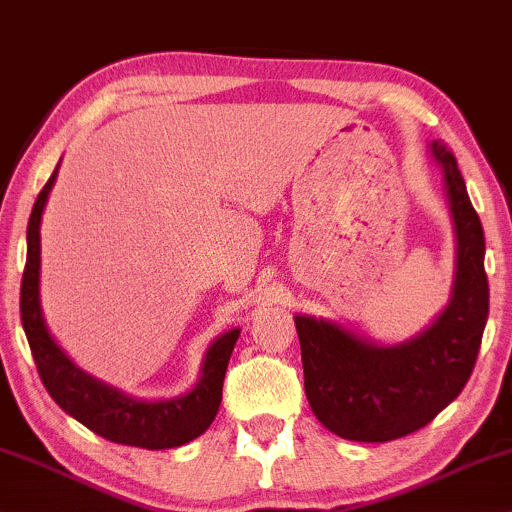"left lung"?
<instances>
[{
  "instance_id": "1",
  "label": "left lung",
  "mask_w": 512,
  "mask_h": 512,
  "mask_svg": "<svg viewBox=\"0 0 512 512\" xmlns=\"http://www.w3.org/2000/svg\"><path fill=\"white\" fill-rule=\"evenodd\" d=\"M430 153L444 172L458 245L454 290L435 323L385 347L333 321L295 316L309 406L328 430L352 442H390L425 428L461 394L482 345L489 316L482 222L454 153L439 141Z\"/></svg>"
}]
</instances>
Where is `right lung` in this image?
Returning <instances> with one entry per match:
<instances>
[{
  "label": "right lung",
  "instance_id": "right-lung-1",
  "mask_svg": "<svg viewBox=\"0 0 512 512\" xmlns=\"http://www.w3.org/2000/svg\"><path fill=\"white\" fill-rule=\"evenodd\" d=\"M58 165L32 205L28 222V257L21 281V321L30 342L32 359L51 399L68 416L80 420L103 439L141 449H172L203 435L222 404L226 366L238 340V328L219 335L205 352L196 387L184 397L165 401H139L101 383L77 368L56 345L44 323L40 307V224Z\"/></svg>",
  "mask_w": 512,
  "mask_h": 512
}]
</instances>
